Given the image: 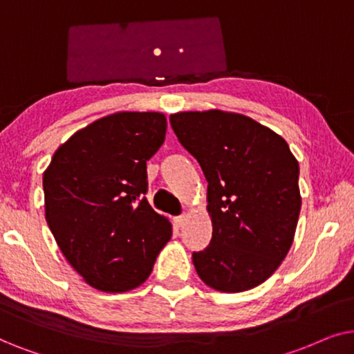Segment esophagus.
<instances>
[{
  "mask_svg": "<svg viewBox=\"0 0 354 354\" xmlns=\"http://www.w3.org/2000/svg\"><path fill=\"white\" fill-rule=\"evenodd\" d=\"M173 221H174V225H176V226H178V228H181V226L186 223V215H180V216H174V218H173Z\"/></svg>",
  "mask_w": 354,
  "mask_h": 354,
  "instance_id": "esophagus-1",
  "label": "esophagus"
}]
</instances>
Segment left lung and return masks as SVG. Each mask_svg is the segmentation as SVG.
<instances>
[{
    "instance_id": "left-lung-1",
    "label": "left lung",
    "mask_w": 354,
    "mask_h": 354,
    "mask_svg": "<svg viewBox=\"0 0 354 354\" xmlns=\"http://www.w3.org/2000/svg\"><path fill=\"white\" fill-rule=\"evenodd\" d=\"M169 122L209 183L212 239L192 254L197 275L223 293L263 283L295 239L298 160L281 136L239 113L180 111Z\"/></svg>"
}]
</instances>
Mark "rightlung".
<instances>
[{
    "label": "right lung",
    "mask_w": 354,
    "mask_h": 354,
    "mask_svg": "<svg viewBox=\"0 0 354 354\" xmlns=\"http://www.w3.org/2000/svg\"><path fill=\"white\" fill-rule=\"evenodd\" d=\"M165 134L163 113H113L71 136L45 169L46 223L66 261L95 290L138 288L171 238V223L144 197L147 160Z\"/></svg>",
    "instance_id": "add662e5"
}]
</instances>
